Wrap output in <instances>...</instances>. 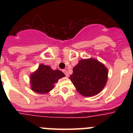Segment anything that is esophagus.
<instances>
[{
  "mask_svg": "<svg viewBox=\"0 0 133 133\" xmlns=\"http://www.w3.org/2000/svg\"><path fill=\"white\" fill-rule=\"evenodd\" d=\"M63 72H64V75H66V77H69V74L67 72V70H63Z\"/></svg>",
  "mask_w": 133,
  "mask_h": 133,
  "instance_id": "34e87169",
  "label": "esophagus"
}]
</instances>
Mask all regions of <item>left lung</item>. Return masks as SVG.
Here are the masks:
<instances>
[{"mask_svg": "<svg viewBox=\"0 0 133 133\" xmlns=\"http://www.w3.org/2000/svg\"><path fill=\"white\" fill-rule=\"evenodd\" d=\"M107 78L106 66L92 58L79 61L70 77L77 91L84 97L99 93L106 85Z\"/></svg>", "mask_w": 133, "mask_h": 133, "instance_id": "8db88e82", "label": "left lung"}]
</instances>
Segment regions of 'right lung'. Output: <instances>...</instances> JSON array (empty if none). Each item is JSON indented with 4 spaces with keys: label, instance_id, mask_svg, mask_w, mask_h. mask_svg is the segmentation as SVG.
<instances>
[{
    "label": "right lung",
    "instance_id": "obj_1",
    "mask_svg": "<svg viewBox=\"0 0 133 133\" xmlns=\"http://www.w3.org/2000/svg\"><path fill=\"white\" fill-rule=\"evenodd\" d=\"M65 77L59 70H52L50 66L40 64L38 69L30 75L31 89L39 94H45L54 89V84Z\"/></svg>",
    "mask_w": 133,
    "mask_h": 133
}]
</instances>
